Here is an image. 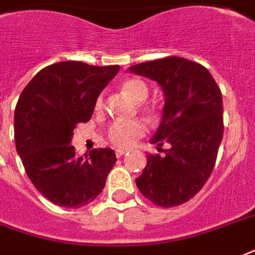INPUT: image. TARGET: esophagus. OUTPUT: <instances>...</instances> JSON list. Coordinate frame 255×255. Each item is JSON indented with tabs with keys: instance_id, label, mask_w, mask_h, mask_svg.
Listing matches in <instances>:
<instances>
[{
	"instance_id": "obj_1",
	"label": "esophagus",
	"mask_w": 255,
	"mask_h": 255,
	"mask_svg": "<svg viewBox=\"0 0 255 255\" xmlns=\"http://www.w3.org/2000/svg\"><path fill=\"white\" fill-rule=\"evenodd\" d=\"M127 152V149H124V148H118V149H116V156H118V157H122V156L126 155Z\"/></svg>"
}]
</instances>
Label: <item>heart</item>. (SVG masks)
Wrapping results in <instances>:
<instances>
[{
    "label": "heart",
    "instance_id": "obj_1",
    "mask_svg": "<svg viewBox=\"0 0 255 255\" xmlns=\"http://www.w3.org/2000/svg\"><path fill=\"white\" fill-rule=\"evenodd\" d=\"M122 91L127 94L132 100L136 103H141L147 99L149 95V88L147 83L139 78H129L127 81L122 83ZM104 108V96L103 94L96 98L95 111L100 112ZM144 111L149 112L151 110L148 107H144ZM147 132V124L143 120H131V122H124V120H118L111 124L108 129V140L112 144L118 147L129 148L137 141V140L144 136Z\"/></svg>",
    "mask_w": 255,
    "mask_h": 255
}]
</instances>
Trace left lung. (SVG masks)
Returning a JSON list of instances; mask_svg holds the SVG:
<instances>
[{"mask_svg": "<svg viewBox=\"0 0 255 255\" xmlns=\"http://www.w3.org/2000/svg\"><path fill=\"white\" fill-rule=\"evenodd\" d=\"M129 71L163 90V118L151 143L169 144L163 156H147L136 185L155 205H181L200 192L216 164L224 135L221 90L208 69L185 58L144 62Z\"/></svg>", "mask_w": 255, "mask_h": 255, "instance_id": "1", "label": "left lung"}]
</instances>
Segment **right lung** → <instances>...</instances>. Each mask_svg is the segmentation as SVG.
I'll return each instance as SVG.
<instances>
[{
	"label": "right lung",
	"instance_id": "obj_1",
	"mask_svg": "<svg viewBox=\"0 0 255 255\" xmlns=\"http://www.w3.org/2000/svg\"><path fill=\"white\" fill-rule=\"evenodd\" d=\"M120 70L59 62L42 69L22 91L14 111L15 148L34 186L55 205L94 201L116 161L111 148L78 157L70 145L78 123L91 119L96 98Z\"/></svg>",
	"mask_w": 255,
	"mask_h": 255
}]
</instances>
